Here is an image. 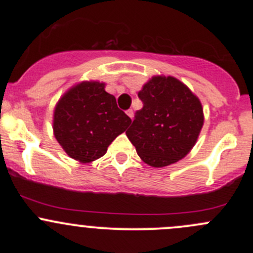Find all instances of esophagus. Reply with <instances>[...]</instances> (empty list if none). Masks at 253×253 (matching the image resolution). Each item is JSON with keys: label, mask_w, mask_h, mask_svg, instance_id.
Returning <instances> with one entry per match:
<instances>
[{"label": "esophagus", "mask_w": 253, "mask_h": 253, "mask_svg": "<svg viewBox=\"0 0 253 253\" xmlns=\"http://www.w3.org/2000/svg\"><path fill=\"white\" fill-rule=\"evenodd\" d=\"M126 114H127V116L129 117V119H132V117H133V110H132V109H129V110H127Z\"/></svg>", "instance_id": "1"}]
</instances>
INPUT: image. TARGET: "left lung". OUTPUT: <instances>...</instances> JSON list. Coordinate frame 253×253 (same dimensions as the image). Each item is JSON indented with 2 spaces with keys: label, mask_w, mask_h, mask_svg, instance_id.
I'll list each match as a JSON object with an SVG mask.
<instances>
[{
  "label": "left lung",
  "mask_w": 253,
  "mask_h": 253,
  "mask_svg": "<svg viewBox=\"0 0 253 253\" xmlns=\"http://www.w3.org/2000/svg\"><path fill=\"white\" fill-rule=\"evenodd\" d=\"M143 108L134 115L127 137L137 154L154 168L168 167L188 154L202 129L200 99L178 79L155 76L138 93Z\"/></svg>",
  "instance_id": "left-lung-1"
}]
</instances>
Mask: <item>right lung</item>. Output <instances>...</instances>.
Here are the masks:
<instances>
[{"mask_svg": "<svg viewBox=\"0 0 253 253\" xmlns=\"http://www.w3.org/2000/svg\"><path fill=\"white\" fill-rule=\"evenodd\" d=\"M131 119L100 82H82L63 94L53 111V134L68 157L90 163L103 157Z\"/></svg>", "mask_w": 253, "mask_h": 253, "instance_id": "add662e5", "label": "right lung"}]
</instances>
